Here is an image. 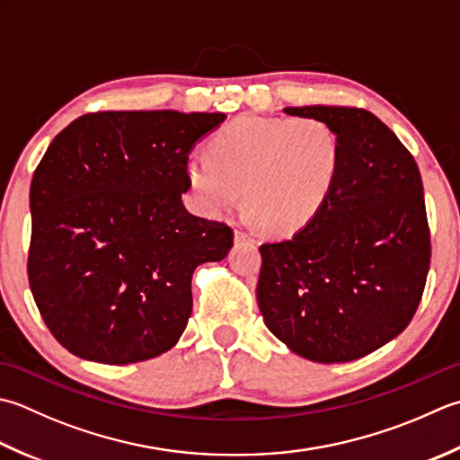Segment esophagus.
<instances>
[{"label":"esophagus","mask_w":460,"mask_h":460,"mask_svg":"<svg viewBox=\"0 0 460 460\" xmlns=\"http://www.w3.org/2000/svg\"><path fill=\"white\" fill-rule=\"evenodd\" d=\"M235 241H237V243H253V235H251L249 231L237 227V229H235Z\"/></svg>","instance_id":"34e87169"}]
</instances>
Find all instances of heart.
Returning a JSON list of instances; mask_svg holds the SVG:
<instances>
[{
	"instance_id": "b5f03b06",
	"label": "heart",
	"mask_w": 460,
	"mask_h": 460,
	"mask_svg": "<svg viewBox=\"0 0 460 460\" xmlns=\"http://www.w3.org/2000/svg\"><path fill=\"white\" fill-rule=\"evenodd\" d=\"M343 143L319 117H241L187 159L189 185L207 213L243 199L267 231L295 233L314 219L339 181Z\"/></svg>"
}]
</instances>
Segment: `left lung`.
Returning a JSON list of instances; mask_svg holds the SVG:
<instances>
[{
    "instance_id": "left-lung-1",
    "label": "left lung",
    "mask_w": 460,
    "mask_h": 460,
    "mask_svg": "<svg viewBox=\"0 0 460 460\" xmlns=\"http://www.w3.org/2000/svg\"><path fill=\"white\" fill-rule=\"evenodd\" d=\"M339 133L343 165L327 203L291 239L263 243L265 325L314 363H349L407 329L425 291L430 229L415 157L361 107H287Z\"/></svg>"
}]
</instances>
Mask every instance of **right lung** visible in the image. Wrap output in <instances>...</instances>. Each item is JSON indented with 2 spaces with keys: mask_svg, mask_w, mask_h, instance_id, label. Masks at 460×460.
Instances as JSON below:
<instances>
[{
  "mask_svg": "<svg viewBox=\"0 0 460 460\" xmlns=\"http://www.w3.org/2000/svg\"><path fill=\"white\" fill-rule=\"evenodd\" d=\"M225 113L97 111L45 151L30 189L27 277L75 357L129 365L165 353L191 317L197 265L233 247L227 223L185 209L189 151Z\"/></svg>",
  "mask_w": 460,
  "mask_h": 460,
  "instance_id": "add662e5",
  "label": "right lung"
}]
</instances>
